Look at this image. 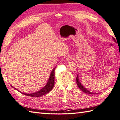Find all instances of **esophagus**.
<instances>
[{
	"instance_id": "obj_1",
	"label": "esophagus",
	"mask_w": 120,
	"mask_h": 120,
	"mask_svg": "<svg viewBox=\"0 0 120 120\" xmlns=\"http://www.w3.org/2000/svg\"><path fill=\"white\" fill-rule=\"evenodd\" d=\"M74 57L72 56H68L66 58V61H72Z\"/></svg>"
}]
</instances>
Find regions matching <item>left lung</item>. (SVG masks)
Wrapping results in <instances>:
<instances>
[{
  "instance_id": "obj_1",
  "label": "left lung",
  "mask_w": 120,
  "mask_h": 120,
  "mask_svg": "<svg viewBox=\"0 0 120 120\" xmlns=\"http://www.w3.org/2000/svg\"><path fill=\"white\" fill-rule=\"evenodd\" d=\"M112 38H113V40H114V41L116 42V40H115V39H114V38L113 37ZM76 82H77V85H78V87L79 88V89H80L81 90H82V91L83 92H85V93H87V94H98V93H95L91 92L88 91V90H86V89H85V88H84L83 86H82V85H81V84L80 83V81H79L78 75L77 76V77H76Z\"/></svg>"
}]
</instances>
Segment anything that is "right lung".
<instances>
[{
    "mask_svg": "<svg viewBox=\"0 0 120 120\" xmlns=\"http://www.w3.org/2000/svg\"><path fill=\"white\" fill-rule=\"evenodd\" d=\"M55 68H56V67L53 68L52 71V73H51V74H50L49 79H48L47 85H46L43 89H42L41 90H40V91H38L35 93H31V94H27V93H22V94L26 95L27 96L36 98V97H40L41 96L45 95V94L48 93V92H49L52 90V88H53V86H54V85H55ZM13 88L15 89V88Z\"/></svg>",
    "mask_w": 120,
    "mask_h": 120,
    "instance_id": "add662e5",
    "label": "right lung"
}]
</instances>
